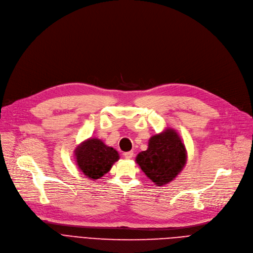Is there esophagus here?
<instances>
[{"label":"esophagus","instance_id":"34e87169","mask_svg":"<svg viewBox=\"0 0 253 253\" xmlns=\"http://www.w3.org/2000/svg\"><path fill=\"white\" fill-rule=\"evenodd\" d=\"M124 156H125L126 159H130V158L133 156V152H132V151L126 152V153H124Z\"/></svg>","mask_w":253,"mask_h":253}]
</instances>
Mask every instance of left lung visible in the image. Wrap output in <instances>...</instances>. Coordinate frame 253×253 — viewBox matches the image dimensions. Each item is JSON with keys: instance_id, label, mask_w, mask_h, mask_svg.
Wrapping results in <instances>:
<instances>
[{"instance_id": "left-lung-1", "label": "left lung", "mask_w": 253, "mask_h": 253, "mask_svg": "<svg viewBox=\"0 0 253 253\" xmlns=\"http://www.w3.org/2000/svg\"><path fill=\"white\" fill-rule=\"evenodd\" d=\"M187 151L182 139L172 128L152 136L148 149L140 152L136 161L157 186L167 185L179 174L186 165Z\"/></svg>"}]
</instances>
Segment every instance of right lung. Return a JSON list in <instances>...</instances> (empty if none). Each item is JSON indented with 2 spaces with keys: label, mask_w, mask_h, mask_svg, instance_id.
Returning <instances> with one entry per match:
<instances>
[{
  "label": "right lung",
  "mask_w": 253,
  "mask_h": 253,
  "mask_svg": "<svg viewBox=\"0 0 253 253\" xmlns=\"http://www.w3.org/2000/svg\"><path fill=\"white\" fill-rule=\"evenodd\" d=\"M77 165L88 179L98 180L107 173L113 163L120 159V154L97 138L84 141L74 150Z\"/></svg>",
  "instance_id": "1"
}]
</instances>
